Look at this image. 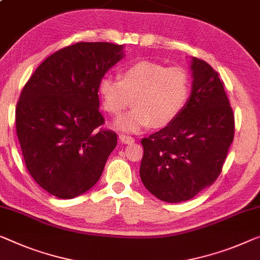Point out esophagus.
Wrapping results in <instances>:
<instances>
[{"label": "esophagus", "mask_w": 260, "mask_h": 260, "mask_svg": "<svg viewBox=\"0 0 260 260\" xmlns=\"http://www.w3.org/2000/svg\"><path fill=\"white\" fill-rule=\"evenodd\" d=\"M119 139L122 143H129V142L134 141V138L131 137V135H127V134H120Z\"/></svg>", "instance_id": "obj_1"}]
</instances>
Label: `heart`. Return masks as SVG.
Wrapping results in <instances>:
<instances>
[{
    "mask_svg": "<svg viewBox=\"0 0 260 260\" xmlns=\"http://www.w3.org/2000/svg\"><path fill=\"white\" fill-rule=\"evenodd\" d=\"M190 92L188 70L150 60L129 65L119 78L104 76L99 83L103 106L113 117L121 115L133 98L135 107L117 121L118 128L128 132H138L153 122L157 127L169 125L187 106Z\"/></svg>",
    "mask_w": 260,
    "mask_h": 260,
    "instance_id": "b5f03b06",
    "label": "heart"
}]
</instances>
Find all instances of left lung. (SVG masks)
<instances>
[{
  "mask_svg": "<svg viewBox=\"0 0 260 260\" xmlns=\"http://www.w3.org/2000/svg\"><path fill=\"white\" fill-rule=\"evenodd\" d=\"M192 91L182 113L143 138L140 177L164 202L179 203L214 183L235 137V115L218 72L192 58Z\"/></svg>",
  "mask_w": 260,
  "mask_h": 260,
  "instance_id": "1",
  "label": "left lung"
}]
</instances>
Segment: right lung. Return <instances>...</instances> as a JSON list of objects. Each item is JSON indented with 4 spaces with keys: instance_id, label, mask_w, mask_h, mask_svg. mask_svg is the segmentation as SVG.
<instances>
[{
    "instance_id": "1",
    "label": "right lung",
    "mask_w": 260,
    "mask_h": 260,
    "mask_svg": "<svg viewBox=\"0 0 260 260\" xmlns=\"http://www.w3.org/2000/svg\"><path fill=\"white\" fill-rule=\"evenodd\" d=\"M122 58V45L78 42L36 69L16 106V133L26 169L51 195L73 199L102 176L117 133L104 128L99 83Z\"/></svg>"
}]
</instances>
